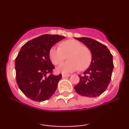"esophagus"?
I'll return each mask as SVG.
<instances>
[{"label": "esophagus", "mask_w": 129, "mask_h": 129, "mask_svg": "<svg viewBox=\"0 0 129 129\" xmlns=\"http://www.w3.org/2000/svg\"><path fill=\"white\" fill-rule=\"evenodd\" d=\"M62 76L63 78H67V77H69L70 76V75H67V74H62Z\"/></svg>", "instance_id": "1"}]
</instances>
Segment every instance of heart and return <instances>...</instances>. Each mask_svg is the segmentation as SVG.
<instances>
[{
    "mask_svg": "<svg viewBox=\"0 0 129 129\" xmlns=\"http://www.w3.org/2000/svg\"><path fill=\"white\" fill-rule=\"evenodd\" d=\"M67 60L59 66L58 72L67 73L79 69L84 70L91 63L92 55L88 47H84L76 40L63 41L59 47H53L49 51V57L54 65H59L67 58Z\"/></svg>",
    "mask_w": 129,
    "mask_h": 129,
    "instance_id": "b5f03b06",
    "label": "heart"
}]
</instances>
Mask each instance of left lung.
I'll use <instances>...</instances> for the list:
<instances>
[{
    "mask_svg": "<svg viewBox=\"0 0 129 129\" xmlns=\"http://www.w3.org/2000/svg\"><path fill=\"white\" fill-rule=\"evenodd\" d=\"M85 44L92 55L91 64L82 75H79V82L74 87L81 96L94 98L107 89L113 69V56L106 45L88 38H76Z\"/></svg>",
    "mask_w": 129,
    "mask_h": 129,
    "instance_id": "obj_1",
    "label": "left lung"
}]
</instances>
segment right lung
<instances>
[{"label":"right lung","mask_w":129,"mask_h":129,"mask_svg":"<svg viewBox=\"0 0 129 129\" xmlns=\"http://www.w3.org/2000/svg\"><path fill=\"white\" fill-rule=\"evenodd\" d=\"M65 38L59 35H42L25 44L17 54L15 59L16 82L23 94L31 100L44 101L55 92L62 75L51 74L54 67L50 60L49 51Z\"/></svg>","instance_id":"right-lung-1"}]
</instances>
